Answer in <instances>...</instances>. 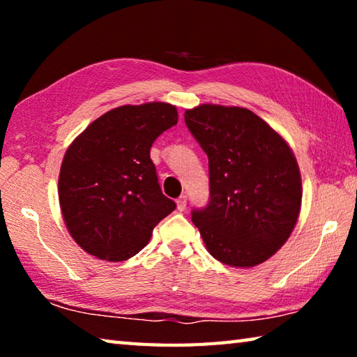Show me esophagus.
<instances>
[{"mask_svg": "<svg viewBox=\"0 0 357 357\" xmlns=\"http://www.w3.org/2000/svg\"><path fill=\"white\" fill-rule=\"evenodd\" d=\"M176 206H178V211H184V209H185V206H187V198H185V195L178 198V200H176Z\"/></svg>", "mask_w": 357, "mask_h": 357, "instance_id": "34e87169", "label": "esophagus"}]
</instances>
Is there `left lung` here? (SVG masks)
<instances>
[{
  "label": "left lung",
  "instance_id": "left-lung-1",
  "mask_svg": "<svg viewBox=\"0 0 357 357\" xmlns=\"http://www.w3.org/2000/svg\"><path fill=\"white\" fill-rule=\"evenodd\" d=\"M184 119L209 160V202L192 211L208 252L234 268L266 261L299 217L302 184L293 151L247 108L203 104L185 110Z\"/></svg>",
  "mask_w": 357,
  "mask_h": 357
}]
</instances>
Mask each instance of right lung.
Segmentation results:
<instances>
[{
    "label": "right lung",
    "instance_id": "add662e5",
    "mask_svg": "<svg viewBox=\"0 0 357 357\" xmlns=\"http://www.w3.org/2000/svg\"><path fill=\"white\" fill-rule=\"evenodd\" d=\"M178 123L165 102L123 105L102 114L64 154L58 179L63 219L89 255L124 261L137 255L154 227L173 213L157 181L149 149Z\"/></svg>",
    "mask_w": 357,
    "mask_h": 357
}]
</instances>
